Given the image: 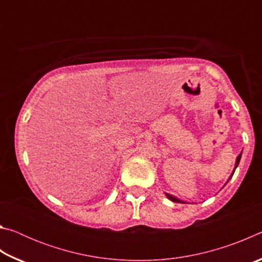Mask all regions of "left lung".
Masks as SVG:
<instances>
[{
	"label": "left lung",
	"instance_id": "left-lung-1",
	"mask_svg": "<svg viewBox=\"0 0 262 262\" xmlns=\"http://www.w3.org/2000/svg\"><path fill=\"white\" fill-rule=\"evenodd\" d=\"M241 157H242V154H239V155H238V157H237V161H236V167L238 166V164H239V161H241ZM236 167H234V170H236ZM233 173H234V171H233ZM233 173L231 174V177L233 176ZM231 177H230V178H231ZM166 196H167L168 199H170V200H171V201H173V202H181V203H184L183 201H180V200H178V199H177V198H174V196H172V195H170V194H167V193H166Z\"/></svg>",
	"mask_w": 262,
	"mask_h": 262
}]
</instances>
